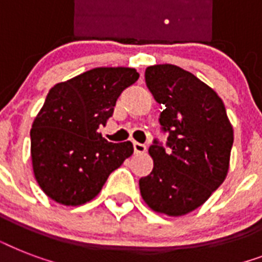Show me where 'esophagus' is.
<instances>
[{"label":"esophagus","instance_id":"obj_1","mask_svg":"<svg viewBox=\"0 0 262 262\" xmlns=\"http://www.w3.org/2000/svg\"><path fill=\"white\" fill-rule=\"evenodd\" d=\"M133 148H135L136 154H144V152L147 151V147L140 143H133Z\"/></svg>","mask_w":262,"mask_h":262}]
</instances>
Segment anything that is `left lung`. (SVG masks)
<instances>
[{
	"label": "left lung",
	"instance_id": "8db88e82",
	"mask_svg": "<svg viewBox=\"0 0 262 262\" xmlns=\"http://www.w3.org/2000/svg\"><path fill=\"white\" fill-rule=\"evenodd\" d=\"M145 83L163 104L160 125L170 151L158 141L148 152L151 174L139 181L144 203L167 216L190 213L224 182L230 168L234 130L223 100L182 68L162 63L145 69Z\"/></svg>",
	"mask_w": 262,
	"mask_h": 262
}]
</instances>
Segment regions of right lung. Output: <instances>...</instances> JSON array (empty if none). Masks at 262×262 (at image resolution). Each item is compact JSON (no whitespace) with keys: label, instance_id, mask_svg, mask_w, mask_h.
<instances>
[{"label":"right lung","instance_id":"right-lung-1","mask_svg":"<svg viewBox=\"0 0 262 262\" xmlns=\"http://www.w3.org/2000/svg\"><path fill=\"white\" fill-rule=\"evenodd\" d=\"M137 79L133 68H94L50 90L32 123L31 160L36 182L55 203L77 207L94 200L133 154L130 141L108 143L98 129Z\"/></svg>","mask_w":262,"mask_h":262}]
</instances>
